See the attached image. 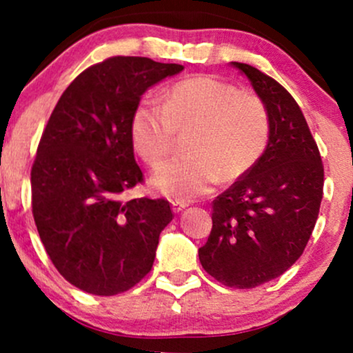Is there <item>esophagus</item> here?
<instances>
[{"instance_id": "esophagus-1", "label": "esophagus", "mask_w": 353, "mask_h": 353, "mask_svg": "<svg viewBox=\"0 0 353 353\" xmlns=\"http://www.w3.org/2000/svg\"><path fill=\"white\" fill-rule=\"evenodd\" d=\"M188 205H189V202H185V201H172L174 212H181V210L188 208Z\"/></svg>"}]
</instances>
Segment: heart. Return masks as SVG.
I'll list each match as a JSON object with an SVG mask.
<instances>
[{
  "label": "heart",
  "instance_id": "1",
  "mask_svg": "<svg viewBox=\"0 0 353 353\" xmlns=\"http://www.w3.org/2000/svg\"><path fill=\"white\" fill-rule=\"evenodd\" d=\"M184 151L151 177L157 194L189 201L221 179L234 181L257 163L269 139V114L257 96L234 84L194 76L169 89L164 103L143 99L131 117V141L141 159L157 168L172 151L176 131H189Z\"/></svg>",
  "mask_w": 353,
  "mask_h": 353
}]
</instances>
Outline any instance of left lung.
I'll list each match as a JSON object with an SVG mask.
<instances>
[{"label":"left lung","mask_w":353,"mask_h":353,"mask_svg":"<svg viewBox=\"0 0 353 353\" xmlns=\"http://www.w3.org/2000/svg\"><path fill=\"white\" fill-rule=\"evenodd\" d=\"M269 114V143L252 168L212 202V230L199 249L204 270L236 289L279 277L301 257L323 194V164L301 108L277 81L244 63Z\"/></svg>","instance_id":"1"}]
</instances>
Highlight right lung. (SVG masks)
<instances>
[{
    "label": "right lung",
    "mask_w": 353,
    "mask_h": 353,
    "mask_svg": "<svg viewBox=\"0 0 353 353\" xmlns=\"http://www.w3.org/2000/svg\"><path fill=\"white\" fill-rule=\"evenodd\" d=\"M182 70L112 56L72 81L44 128L31 169L33 217L58 272L84 292H125L152 269L174 214L165 199L123 197L144 181L131 117L149 88Z\"/></svg>",
    "instance_id": "1"
}]
</instances>
